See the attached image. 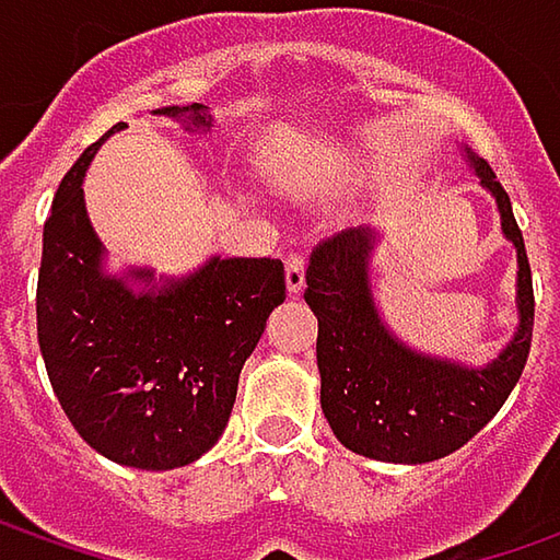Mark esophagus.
I'll return each instance as SVG.
<instances>
[{"label":"esophagus","mask_w":560,"mask_h":560,"mask_svg":"<svg viewBox=\"0 0 560 560\" xmlns=\"http://www.w3.org/2000/svg\"><path fill=\"white\" fill-rule=\"evenodd\" d=\"M305 290V258L302 255H290L287 258V292L299 295Z\"/></svg>","instance_id":"1"}]
</instances>
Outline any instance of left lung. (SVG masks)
Listing matches in <instances>:
<instances>
[{
  "label": "left lung",
  "mask_w": 560,
  "mask_h": 560,
  "mask_svg": "<svg viewBox=\"0 0 560 560\" xmlns=\"http://www.w3.org/2000/svg\"><path fill=\"white\" fill-rule=\"evenodd\" d=\"M480 186L499 205L502 233L517 248V330L486 364L427 355L401 342L374 295V252L383 233L352 226L314 248L305 302L317 317L320 408L349 452L389 464L452 455L499 415L524 374L533 339V277L511 199L492 167L464 149Z\"/></svg>",
  "instance_id": "1"
}]
</instances>
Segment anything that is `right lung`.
I'll list each match as a JSON object with an SVG mask.
<instances>
[{
	"instance_id": "1",
	"label": "right lung",
	"mask_w": 560,
	"mask_h": 560,
	"mask_svg": "<svg viewBox=\"0 0 560 560\" xmlns=\"http://www.w3.org/2000/svg\"><path fill=\"white\" fill-rule=\"evenodd\" d=\"M155 115L184 130H211L208 105H167ZM65 174L43 226L36 336L55 396L74 430L108 462L174 470L221 440L240 371L283 305V261L211 255L186 277L105 270L90 224L83 177L98 145ZM141 287L137 288L136 283Z\"/></svg>"
}]
</instances>
